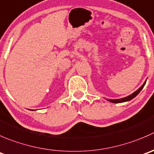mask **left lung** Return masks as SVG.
I'll use <instances>...</instances> for the list:
<instances>
[{"label": "left lung", "mask_w": 154, "mask_h": 154, "mask_svg": "<svg viewBox=\"0 0 154 154\" xmlns=\"http://www.w3.org/2000/svg\"><path fill=\"white\" fill-rule=\"evenodd\" d=\"M145 83H146V82H145V83H144V84L142 85V86H141V87L139 88V89H138V90L135 91V92H134V93H132V95H129V96L125 97V98H120V99H115V100L109 99L108 101H110V102H112V103H121V102H125V101H130V100H132V98H135V97L136 96V95H138V94L140 92H141V89H142L143 88H144V85H145Z\"/></svg>", "instance_id": "left-lung-1"}]
</instances>
